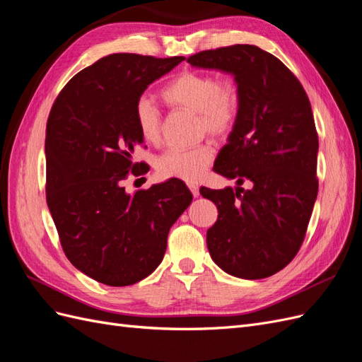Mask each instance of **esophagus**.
<instances>
[{"instance_id": "1", "label": "esophagus", "mask_w": 362, "mask_h": 362, "mask_svg": "<svg viewBox=\"0 0 362 362\" xmlns=\"http://www.w3.org/2000/svg\"><path fill=\"white\" fill-rule=\"evenodd\" d=\"M189 189H190V192H192V194L194 196V198H198L199 196V187L196 184H189Z\"/></svg>"}]
</instances>
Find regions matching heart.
I'll return each mask as SVG.
<instances>
[{
    "label": "heart",
    "instance_id": "1",
    "mask_svg": "<svg viewBox=\"0 0 362 362\" xmlns=\"http://www.w3.org/2000/svg\"><path fill=\"white\" fill-rule=\"evenodd\" d=\"M161 98L170 107L198 113L199 133L223 137L233 129L240 108L237 86L218 83L213 75L187 71L173 78L161 90ZM136 122L141 137L156 145L161 136V116L154 101L140 98L136 104ZM214 157L210 145L190 149L170 148L157 160V170L166 178L196 182L205 173Z\"/></svg>",
    "mask_w": 362,
    "mask_h": 362
}]
</instances>
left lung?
<instances>
[{"label":"left lung","mask_w":362,"mask_h":362,"mask_svg":"<svg viewBox=\"0 0 362 362\" xmlns=\"http://www.w3.org/2000/svg\"><path fill=\"white\" fill-rule=\"evenodd\" d=\"M187 62L233 75L240 95L235 124L214 161V172L235 187L199 190L218 211L206 231L208 252L235 278L275 275L298 254L319 190L308 96L286 64L255 45L202 51Z\"/></svg>","instance_id":"left-lung-1"}]
</instances>
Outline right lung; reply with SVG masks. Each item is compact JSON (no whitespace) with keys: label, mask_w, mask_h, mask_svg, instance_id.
<instances>
[{"label":"right lung","mask_w":362,"mask_h":362,"mask_svg":"<svg viewBox=\"0 0 362 362\" xmlns=\"http://www.w3.org/2000/svg\"><path fill=\"white\" fill-rule=\"evenodd\" d=\"M184 57L110 54L80 71L47 125V204L75 269L110 287L146 278L164 257L170 226L193 196L181 180L127 193L122 181L144 144L136 104Z\"/></svg>","instance_id":"add662e5"}]
</instances>
